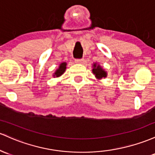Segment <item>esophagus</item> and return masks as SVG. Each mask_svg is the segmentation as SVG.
<instances>
[{
  "label": "esophagus",
  "mask_w": 155,
  "mask_h": 155,
  "mask_svg": "<svg viewBox=\"0 0 155 155\" xmlns=\"http://www.w3.org/2000/svg\"><path fill=\"white\" fill-rule=\"evenodd\" d=\"M74 61L77 64H83V62H84V60H83V59H75Z\"/></svg>",
  "instance_id": "obj_1"
}]
</instances>
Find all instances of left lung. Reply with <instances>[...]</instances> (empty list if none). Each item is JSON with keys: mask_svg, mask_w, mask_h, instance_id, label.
<instances>
[{"mask_svg": "<svg viewBox=\"0 0 155 155\" xmlns=\"http://www.w3.org/2000/svg\"><path fill=\"white\" fill-rule=\"evenodd\" d=\"M92 67H93V69H92V72L94 74L97 79L101 80L102 79V78H107V72L101 67L100 64H98L97 63H94L93 65H92Z\"/></svg>", "mask_w": 155, "mask_h": 155, "instance_id": "left-lung-1", "label": "left lung"}]
</instances>
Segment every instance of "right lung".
<instances>
[{
    "mask_svg": "<svg viewBox=\"0 0 155 155\" xmlns=\"http://www.w3.org/2000/svg\"><path fill=\"white\" fill-rule=\"evenodd\" d=\"M67 64L66 62H63V63H61L59 64L58 68L55 70V72L53 73V76L54 78H58L60 76H61L62 74H64V72L66 71V69H67Z\"/></svg>",
    "mask_w": 155,
    "mask_h": 155,
    "instance_id": "right-lung-1",
    "label": "right lung"
}]
</instances>
